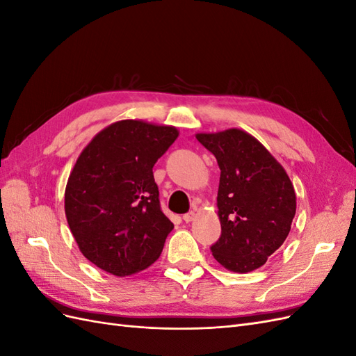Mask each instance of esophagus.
<instances>
[{
    "instance_id": "esophagus-1",
    "label": "esophagus",
    "mask_w": 356,
    "mask_h": 356,
    "mask_svg": "<svg viewBox=\"0 0 356 356\" xmlns=\"http://www.w3.org/2000/svg\"><path fill=\"white\" fill-rule=\"evenodd\" d=\"M195 217H196V213L193 212V211H190V212H187V213L182 215V220H184L186 222H190V221L195 220Z\"/></svg>"
}]
</instances>
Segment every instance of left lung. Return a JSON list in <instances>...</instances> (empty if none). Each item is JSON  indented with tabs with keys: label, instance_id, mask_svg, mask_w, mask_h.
<instances>
[{
	"label": "left lung",
	"instance_id": "obj_1",
	"mask_svg": "<svg viewBox=\"0 0 356 356\" xmlns=\"http://www.w3.org/2000/svg\"><path fill=\"white\" fill-rule=\"evenodd\" d=\"M196 138L221 170V236L211 246L212 255L230 272H252L281 248L291 230L297 207L293 182L266 147L241 129Z\"/></svg>",
	"mask_w": 356,
	"mask_h": 356
}]
</instances>
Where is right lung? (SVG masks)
<instances>
[{"instance_id": "add662e5", "label": "right lung", "mask_w": 356, "mask_h": 356, "mask_svg": "<svg viewBox=\"0 0 356 356\" xmlns=\"http://www.w3.org/2000/svg\"><path fill=\"white\" fill-rule=\"evenodd\" d=\"M177 138L174 126L115 122L75 161L67 221L81 254L102 270L129 276L160 257L174 224L160 209L153 166Z\"/></svg>"}]
</instances>
